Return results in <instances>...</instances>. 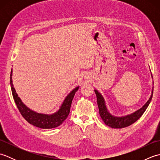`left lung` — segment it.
Listing matches in <instances>:
<instances>
[{
    "label": "left lung",
    "mask_w": 160,
    "mask_h": 160,
    "mask_svg": "<svg viewBox=\"0 0 160 160\" xmlns=\"http://www.w3.org/2000/svg\"><path fill=\"white\" fill-rule=\"evenodd\" d=\"M95 93L96 94L97 102L98 108H99V113L100 117L102 119L105 124L113 128H122L127 127L128 126L133 124L134 122H136L143 115L144 111L147 110L148 106L151 102L152 97V93H153V89L152 90V94L150 98H149V100L147 102V103L143 107L140 108L139 110L135 111V113L124 117H115L111 115L108 113V111L107 109V107L105 106V102L104 100L103 97L101 96V94L97 90H95Z\"/></svg>",
    "instance_id": "8db88e82"
}]
</instances>
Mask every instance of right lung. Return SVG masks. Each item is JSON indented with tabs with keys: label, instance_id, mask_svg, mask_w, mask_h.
Returning a JSON list of instances; mask_svg holds the SVG:
<instances>
[{
	"label": "right lung",
	"instance_id": "add662e5",
	"mask_svg": "<svg viewBox=\"0 0 160 160\" xmlns=\"http://www.w3.org/2000/svg\"><path fill=\"white\" fill-rule=\"evenodd\" d=\"M12 69L10 74V84L12 92V96L14 100L17 107H18L20 113L22 116L28 121L29 124H31L36 127L41 128H52L58 127L62 122L66 120L68 115L69 114L71 102L73 99L74 95L78 90V87L71 91V92L66 97L60 108L56 113L52 115H45L38 113L36 112L30 110L24 104L20 98L16 93V90L13 87L12 82Z\"/></svg>",
	"mask_w": 160,
	"mask_h": 160
}]
</instances>
